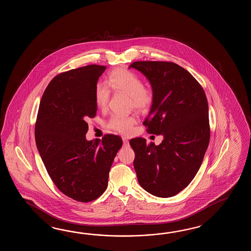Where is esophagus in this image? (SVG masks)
Listing matches in <instances>:
<instances>
[{
  "label": "esophagus",
  "mask_w": 251,
  "mask_h": 251,
  "mask_svg": "<svg viewBox=\"0 0 251 251\" xmlns=\"http://www.w3.org/2000/svg\"><path fill=\"white\" fill-rule=\"evenodd\" d=\"M122 140H123V144L124 146H129V142H128L127 139L126 138V137H122Z\"/></svg>",
  "instance_id": "obj_1"
}]
</instances>
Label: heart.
<instances>
[{"mask_svg":"<svg viewBox=\"0 0 251 251\" xmlns=\"http://www.w3.org/2000/svg\"><path fill=\"white\" fill-rule=\"evenodd\" d=\"M107 85L97 84L95 88V100L100 108L107 107L110 97V90L123 92L129 95L130 104L138 110H146L153 102L154 94L151 89L144 86V82L138 75L130 70L118 68L107 76ZM136 119L133 116L112 115L107 121V127L115 132L128 134L133 131Z\"/></svg>","mask_w":251,"mask_h":251,"instance_id":"heart-1","label":"heart"}]
</instances>
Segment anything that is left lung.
I'll return each mask as SVG.
<instances>
[{"label":"left lung","instance_id":"left-lung-1","mask_svg":"<svg viewBox=\"0 0 251 251\" xmlns=\"http://www.w3.org/2000/svg\"><path fill=\"white\" fill-rule=\"evenodd\" d=\"M129 68L148 79L154 99L144 125L163 135L160 145L130 140L139 184L150 194L171 198L197 175L210 140L208 103L202 86L187 70L171 62L138 61Z\"/></svg>","mask_w":251,"mask_h":251}]
</instances>
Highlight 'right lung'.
Wrapping results in <instances>:
<instances>
[{
  "mask_svg": "<svg viewBox=\"0 0 251 251\" xmlns=\"http://www.w3.org/2000/svg\"><path fill=\"white\" fill-rule=\"evenodd\" d=\"M106 68L91 64L56 75L38 108V152L54 185L78 202L93 201L107 189L109 170L123 144L115 134L86 140V121L96 116L97 82Z\"/></svg>",
  "mask_w": 251,
  "mask_h": 251,
  "instance_id": "obj_1",
  "label": "right lung"
}]
</instances>
